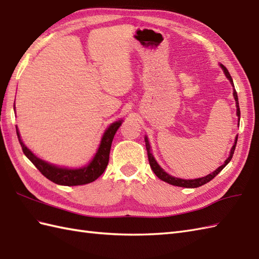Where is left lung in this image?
I'll use <instances>...</instances> for the list:
<instances>
[{
    "label": "left lung",
    "instance_id": "obj_1",
    "mask_svg": "<svg viewBox=\"0 0 259 259\" xmlns=\"http://www.w3.org/2000/svg\"><path fill=\"white\" fill-rule=\"evenodd\" d=\"M221 66H222V69H223V71H224V73H225V75H227V77L230 79V82L232 83V85H233V88H234L233 79H232V77H231V75H230V73H229L228 69L225 68V66H224V65H222V64H221ZM233 95H234L235 102H236V109H237L236 114H237V117H238V121H240L241 111H240V105H238L237 93H236V91H235V90H233ZM144 140H145V147H147V151H148V158H149L150 166H151L152 170L154 171V174H155L158 178H160V180H162L163 182H166V183H168V184H170V185H174V186H178V187L197 188V187H200V186H202V185H204V184L209 183L211 180H213V178H214L219 173H220V171L225 167V165H227V164L231 161L232 156H233V154H234V150H235V147H236V141H237V139H235V143H234V145H233V148L231 149L230 156L228 157V160L224 162V164H223V165H221V166L219 167L217 170H214L213 173H211V174H209V175H207V176H204V177H202V178H197V180H188V181H186V180H181V178H176V177H173V176L168 175L167 173H165V171L160 167V165H158V164L156 163L155 158L153 157V155H152V153H151L150 143H149V141H148V138L145 137Z\"/></svg>",
    "mask_w": 259,
    "mask_h": 259
}]
</instances>
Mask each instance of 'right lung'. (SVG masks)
<instances>
[{"label":"right lung","mask_w":259,"mask_h":259,"mask_svg":"<svg viewBox=\"0 0 259 259\" xmlns=\"http://www.w3.org/2000/svg\"><path fill=\"white\" fill-rule=\"evenodd\" d=\"M121 125V121H117L111 123L109 128L105 131L103 136L101 145H99L96 155L93 158V161L88 165V166L77 168V169H68V168H60L55 165L48 164L47 162L41 161L40 158L35 156L31 152L25 147L23 141L19 137V132L16 127V134L18 141L21 143L22 150L24 154L29 158V161L35 165L37 169L40 173L48 178L49 181L54 182L58 185H64V186H77V185H85L94 182L95 180L101 176L104 170L106 169L109 162V153L112 143V139L115 137V134L119 127Z\"/></svg>","instance_id":"obj_1"}]
</instances>
